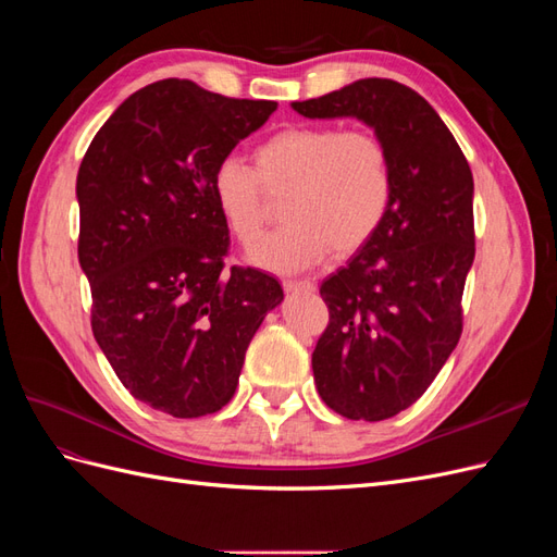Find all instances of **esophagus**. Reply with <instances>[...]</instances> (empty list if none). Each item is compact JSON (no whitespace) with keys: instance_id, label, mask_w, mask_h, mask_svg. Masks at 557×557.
I'll use <instances>...</instances> for the list:
<instances>
[{"instance_id":"1","label":"esophagus","mask_w":557,"mask_h":557,"mask_svg":"<svg viewBox=\"0 0 557 557\" xmlns=\"http://www.w3.org/2000/svg\"><path fill=\"white\" fill-rule=\"evenodd\" d=\"M283 290L285 293H313L315 283H311V281H283Z\"/></svg>"}]
</instances>
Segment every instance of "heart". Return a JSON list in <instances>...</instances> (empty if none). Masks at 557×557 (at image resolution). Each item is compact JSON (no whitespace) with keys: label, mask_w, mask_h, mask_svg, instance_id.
Masks as SVG:
<instances>
[{"label":"heart","mask_w":557,"mask_h":557,"mask_svg":"<svg viewBox=\"0 0 557 557\" xmlns=\"http://www.w3.org/2000/svg\"><path fill=\"white\" fill-rule=\"evenodd\" d=\"M256 172L237 158L218 162L211 195L232 237L252 246L262 234L264 191L283 193L288 225L267 237L252 262L295 272L334 250L350 256L383 225L393 201V160L372 129L290 125L252 150Z\"/></svg>","instance_id":"heart-1"}]
</instances>
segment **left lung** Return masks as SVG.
Returning <instances> with one entry per match:
<instances>
[{"label":"left lung","instance_id":"1","mask_svg":"<svg viewBox=\"0 0 557 557\" xmlns=\"http://www.w3.org/2000/svg\"><path fill=\"white\" fill-rule=\"evenodd\" d=\"M293 109L307 117H358L391 150V211L320 285L330 323L311 358L327 407L374 423L411 407L460 342L465 281L476 252L474 178L440 113L397 81L362 78Z\"/></svg>","mask_w":557,"mask_h":557}]
</instances>
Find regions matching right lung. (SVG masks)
<instances>
[{
    "label": "right lung",
    "instance_id": "1",
    "mask_svg": "<svg viewBox=\"0 0 557 557\" xmlns=\"http://www.w3.org/2000/svg\"><path fill=\"white\" fill-rule=\"evenodd\" d=\"M276 102L234 99L164 78L129 95L78 166V262L92 334L134 399L174 418L221 411L281 283L230 267L215 209L218 162Z\"/></svg>",
    "mask_w": 557,
    "mask_h": 557
}]
</instances>
